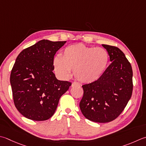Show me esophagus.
<instances>
[{"label": "esophagus", "mask_w": 146, "mask_h": 146, "mask_svg": "<svg viewBox=\"0 0 146 146\" xmlns=\"http://www.w3.org/2000/svg\"><path fill=\"white\" fill-rule=\"evenodd\" d=\"M80 85V84L78 83H76V82H72V84H71V87H74V86H78Z\"/></svg>", "instance_id": "34e87169"}]
</instances>
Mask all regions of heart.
Listing matches in <instances>:
<instances>
[{"instance_id":"heart-1","label":"heart","mask_w":146,"mask_h":146,"mask_svg":"<svg viewBox=\"0 0 146 146\" xmlns=\"http://www.w3.org/2000/svg\"><path fill=\"white\" fill-rule=\"evenodd\" d=\"M109 54L101 47L83 44L71 45L52 60L54 73L59 78H69L71 69L74 76L82 83H92L104 73L109 62Z\"/></svg>"}]
</instances>
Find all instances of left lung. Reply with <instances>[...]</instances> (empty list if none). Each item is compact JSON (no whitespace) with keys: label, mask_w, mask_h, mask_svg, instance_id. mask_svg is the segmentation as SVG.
Returning a JSON list of instances; mask_svg holds the SVG:
<instances>
[{"label":"left lung","mask_w":146,"mask_h":146,"mask_svg":"<svg viewBox=\"0 0 146 146\" xmlns=\"http://www.w3.org/2000/svg\"><path fill=\"white\" fill-rule=\"evenodd\" d=\"M111 63L96 81L82 85L84 96L80 108L85 118L98 123L114 120L131 98L133 90L132 66L119 48L102 44Z\"/></svg>","instance_id":"left-lung-1"}]
</instances>
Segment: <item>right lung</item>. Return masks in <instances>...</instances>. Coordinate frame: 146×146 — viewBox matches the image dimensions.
<instances>
[{
    "label": "right lung",
    "mask_w": 146,
    "mask_h": 146,
    "mask_svg": "<svg viewBox=\"0 0 146 146\" xmlns=\"http://www.w3.org/2000/svg\"><path fill=\"white\" fill-rule=\"evenodd\" d=\"M66 41L42 40L19 53L11 71L10 82L14 105L28 119L44 121L54 114L59 99L71 83L58 80L52 60Z\"/></svg>",
    "instance_id": "add662e5"
}]
</instances>
